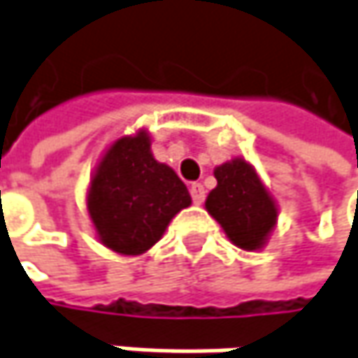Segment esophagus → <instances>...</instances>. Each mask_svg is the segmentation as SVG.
Listing matches in <instances>:
<instances>
[{
    "instance_id": "esophagus-1",
    "label": "esophagus",
    "mask_w": 358,
    "mask_h": 358,
    "mask_svg": "<svg viewBox=\"0 0 358 358\" xmlns=\"http://www.w3.org/2000/svg\"><path fill=\"white\" fill-rule=\"evenodd\" d=\"M190 196H192V202L194 204H202L204 202V186L200 184V182H194L192 186H190Z\"/></svg>"
}]
</instances>
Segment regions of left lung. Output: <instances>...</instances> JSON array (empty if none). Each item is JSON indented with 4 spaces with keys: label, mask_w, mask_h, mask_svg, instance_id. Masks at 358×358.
Here are the masks:
<instances>
[{
    "label": "left lung",
    "mask_w": 358,
    "mask_h": 358,
    "mask_svg": "<svg viewBox=\"0 0 358 358\" xmlns=\"http://www.w3.org/2000/svg\"><path fill=\"white\" fill-rule=\"evenodd\" d=\"M215 178L217 188L206 199V210L237 247L259 249L275 224L278 208L257 172L237 158L219 166Z\"/></svg>",
    "instance_id": "8db88e82"
}]
</instances>
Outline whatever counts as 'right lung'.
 <instances>
[{
  "instance_id": "right-lung-1",
  "label": "right lung",
  "mask_w": 358,
  "mask_h": 358,
  "mask_svg": "<svg viewBox=\"0 0 358 358\" xmlns=\"http://www.w3.org/2000/svg\"><path fill=\"white\" fill-rule=\"evenodd\" d=\"M190 202L176 172L152 156L145 131L121 137L109 148L87 196L99 239L121 255L148 251Z\"/></svg>"
}]
</instances>
